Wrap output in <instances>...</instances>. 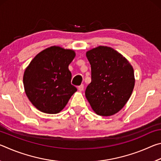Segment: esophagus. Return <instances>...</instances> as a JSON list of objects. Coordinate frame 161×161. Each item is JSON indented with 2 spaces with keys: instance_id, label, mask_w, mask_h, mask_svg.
Returning a JSON list of instances; mask_svg holds the SVG:
<instances>
[{
  "instance_id": "obj_1",
  "label": "esophagus",
  "mask_w": 161,
  "mask_h": 161,
  "mask_svg": "<svg viewBox=\"0 0 161 161\" xmlns=\"http://www.w3.org/2000/svg\"><path fill=\"white\" fill-rule=\"evenodd\" d=\"M84 84H81L80 86H78V90L80 92H82L84 90Z\"/></svg>"
}]
</instances>
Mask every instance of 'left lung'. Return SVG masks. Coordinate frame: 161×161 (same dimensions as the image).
Masks as SVG:
<instances>
[{"label": "left lung", "mask_w": 161, "mask_h": 161, "mask_svg": "<svg viewBox=\"0 0 161 161\" xmlns=\"http://www.w3.org/2000/svg\"><path fill=\"white\" fill-rule=\"evenodd\" d=\"M92 82L85 91L86 99L97 115L109 116L123 108L135 85L134 71L128 59L107 46L88 50Z\"/></svg>", "instance_id": "obj_1"}]
</instances>
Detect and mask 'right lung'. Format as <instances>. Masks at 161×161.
I'll return each instance as SVG.
<instances>
[{
    "instance_id": "1",
    "label": "right lung",
    "mask_w": 161,
    "mask_h": 161,
    "mask_svg": "<svg viewBox=\"0 0 161 161\" xmlns=\"http://www.w3.org/2000/svg\"><path fill=\"white\" fill-rule=\"evenodd\" d=\"M75 52L52 46L38 53L24 72L25 92L32 105L45 114H58L77 91L71 84L69 65Z\"/></svg>"
}]
</instances>
